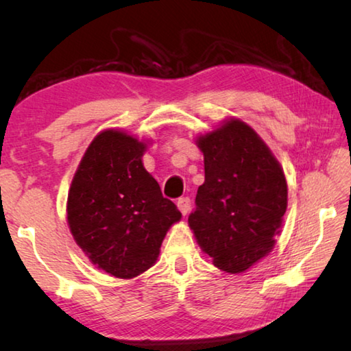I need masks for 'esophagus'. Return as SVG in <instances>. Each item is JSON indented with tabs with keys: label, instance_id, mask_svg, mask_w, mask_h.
I'll use <instances>...</instances> for the list:
<instances>
[{
	"label": "esophagus",
	"instance_id": "34e87169",
	"mask_svg": "<svg viewBox=\"0 0 351 351\" xmlns=\"http://www.w3.org/2000/svg\"><path fill=\"white\" fill-rule=\"evenodd\" d=\"M176 204H178V209H180L182 215H187L189 210H190V198H187V197L180 198V199H178Z\"/></svg>",
	"mask_w": 351,
	"mask_h": 351
}]
</instances>
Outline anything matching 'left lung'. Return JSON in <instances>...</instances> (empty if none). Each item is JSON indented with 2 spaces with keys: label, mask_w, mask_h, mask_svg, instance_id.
I'll return each mask as SVG.
<instances>
[{
  "label": "left lung",
  "mask_w": 351,
  "mask_h": 351,
  "mask_svg": "<svg viewBox=\"0 0 351 351\" xmlns=\"http://www.w3.org/2000/svg\"><path fill=\"white\" fill-rule=\"evenodd\" d=\"M198 147L204 184L189 224L213 265L239 274L274 247L287 212V180L258 134L237 119L201 136Z\"/></svg>",
  "instance_id": "1"
}]
</instances>
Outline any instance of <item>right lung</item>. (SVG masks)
I'll list each match as a JSON object with an SVG mask.
<instances>
[{
	"label": "right lung",
	"mask_w": 351,
	"mask_h": 351,
	"mask_svg": "<svg viewBox=\"0 0 351 351\" xmlns=\"http://www.w3.org/2000/svg\"><path fill=\"white\" fill-rule=\"evenodd\" d=\"M145 144L106 130L88 147L68 195L77 245L99 269L132 278L152 268L181 212L142 165Z\"/></svg>",
	"instance_id": "right-lung-1"
}]
</instances>
